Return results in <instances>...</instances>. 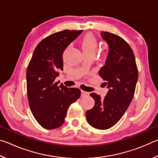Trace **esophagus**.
<instances>
[{
  "label": "esophagus",
  "mask_w": 158,
  "mask_h": 158,
  "mask_svg": "<svg viewBox=\"0 0 158 158\" xmlns=\"http://www.w3.org/2000/svg\"><path fill=\"white\" fill-rule=\"evenodd\" d=\"M89 95V93L86 91H84V90H81V96L82 97H85V96H87Z\"/></svg>",
  "instance_id": "obj_1"
}]
</instances>
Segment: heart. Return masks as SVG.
Listing matches in <instances>:
<instances>
[{"instance_id":"1","label":"heart","mask_w":158,"mask_h":158,"mask_svg":"<svg viewBox=\"0 0 158 158\" xmlns=\"http://www.w3.org/2000/svg\"><path fill=\"white\" fill-rule=\"evenodd\" d=\"M81 48L85 56H94L98 47V39L91 33H87L82 37Z\"/></svg>"}]
</instances>
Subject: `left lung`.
I'll use <instances>...</instances> for the list:
<instances>
[{
	"mask_svg": "<svg viewBox=\"0 0 158 158\" xmlns=\"http://www.w3.org/2000/svg\"><path fill=\"white\" fill-rule=\"evenodd\" d=\"M109 45L106 63L99 71L107 85L109 91L104 99L90 93L94 99L93 109L85 112V117L92 127L106 130L116 125L123 116L135 94L138 79V69L133 51L129 44L117 35L101 32Z\"/></svg>",
	"mask_w": 158,
	"mask_h": 158,
	"instance_id": "left-lung-1",
	"label": "left lung"
}]
</instances>
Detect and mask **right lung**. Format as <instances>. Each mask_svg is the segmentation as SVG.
<instances>
[{"instance_id":"1","label":"right lung","mask_w":158,"mask_h":158,"mask_svg":"<svg viewBox=\"0 0 158 158\" xmlns=\"http://www.w3.org/2000/svg\"><path fill=\"white\" fill-rule=\"evenodd\" d=\"M82 31L64 30L45 37L35 49L28 65L29 106L37 123L47 130L60 127L69 105L81 96L79 89L59 85L55 79L63 70L64 51Z\"/></svg>"}]
</instances>
